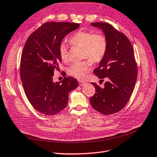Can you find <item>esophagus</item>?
Wrapping results in <instances>:
<instances>
[{
    "mask_svg": "<svg viewBox=\"0 0 157 157\" xmlns=\"http://www.w3.org/2000/svg\"><path fill=\"white\" fill-rule=\"evenodd\" d=\"M79 85L80 86H85V85H86V82H82V81H79Z\"/></svg>",
    "mask_w": 157,
    "mask_h": 157,
    "instance_id": "1",
    "label": "esophagus"
}]
</instances>
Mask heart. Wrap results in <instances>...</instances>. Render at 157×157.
<instances>
[{"label": "heart", "mask_w": 157, "mask_h": 157, "mask_svg": "<svg viewBox=\"0 0 157 157\" xmlns=\"http://www.w3.org/2000/svg\"><path fill=\"white\" fill-rule=\"evenodd\" d=\"M70 43L73 46L83 48V58H89L92 62L101 61L107 51V40L101 34H94L91 31H78L69 38ZM59 54L62 60L67 62L69 59L68 47L62 42L59 47ZM92 67L90 60L74 63L68 68V74L78 79H84Z\"/></svg>", "instance_id": "1"}]
</instances>
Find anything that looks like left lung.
Returning <instances> with one entry per match:
<instances>
[{"label":"left lung","mask_w":157,"mask_h":157,"mask_svg":"<svg viewBox=\"0 0 157 157\" xmlns=\"http://www.w3.org/2000/svg\"><path fill=\"white\" fill-rule=\"evenodd\" d=\"M91 26L101 29L107 40V51L95 74L101 79L107 78L104 87L92 83L95 95L90 99L94 109L103 115L121 110L134 90L137 67L133 48L124 34L106 22H92Z\"/></svg>","instance_id":"8db88e82"}]
</instances>
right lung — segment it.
<instances>
[{
	"label": "right lung",
	"mask_w": 157,
	"mask_h": 157,
	"mask_svg": "<svg viewBox=\"0 0 157 157\" xmlns=\"http://www.w3.org/2000/svg\"><path fill=\"white\" fill-rule=\"evenodd\" d=\"M79 27L77 23L46 22L30 34L24 47L21 81L29 102L42 114L54 115L65 109L69 93L78 86L77 79L69 76L54 82L53 75L62 62L59 47L62 40Z\"/></svg>",
	"instance_id": "obj_1"
}]
</instances>
